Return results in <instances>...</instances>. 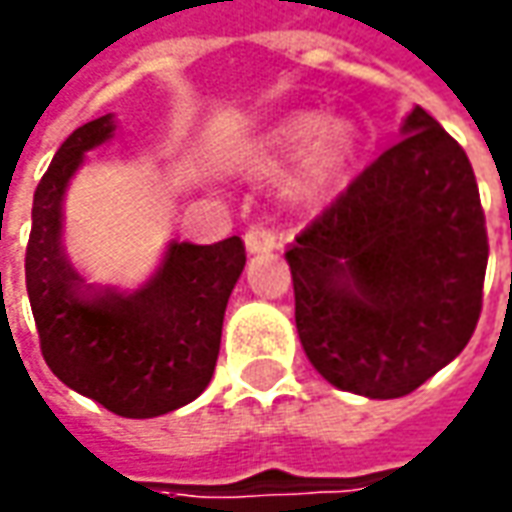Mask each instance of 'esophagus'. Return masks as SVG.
<instances>
[{
  "instance_id": "1",
  "label": "esophagus",
  "mask_w": 512,
  "mask_h": 512,
  "mask_svg": "<svg viewBox=\"0 0 512 512\" xmlns=\"http://www.w3.org/2000/svg\"><path fill=\"white\" fill-rule=\"evenodd\" d=\"M246 249L255 255V252H274V249H280V238H277V232L271 227H263V224H255V227L246 229Z\"/></svg>"
}]
</instances>
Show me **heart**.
<instances>
[{"label": "heart", "mask_w": 512, "mask_h": 512, "mask_svg": "<svg viewBox=\"0 0 512 512\" xmlns=\"http://www.w3.org/2000/svg\"><path fill=\"white\" fill-rule=\"evenodd\" d=\"M356 148V128L347 120H325L319 111H300L285 117L257 139L249 154V168H277L302 156L300 173L291 184L294 196H314L344 168Z\"/></svg>", "instance_id": "1"}]
</instances>
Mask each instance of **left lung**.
I'll use <instances>...</instances> for the list:
<instances>
[{"label":"left lung","instance_id":"obj_1","mask_svg":"<svg viewBox=\"0 0 512 512\" xmlns=\"http://www.w3.org/2000/svg\"><path fill=\"white\" fill-rule=\"evenodd\" d=\"M288 246L305 353L333 387L415 392L471 342L488 229L462 145L420 106Z\"/></svg>","mask_w":512,"mask_h":512}]
</instances>
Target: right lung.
<instances>
[{
	"label": "right lung",
	"mask_w": 512,
	"mask_h": 512,
	"mask_svg": "<svg viewBox=\"0 0 512 512\" xmlns=\"http://www.w3.org/2000/svg\"><path fill=\"white\" fill-rule=\"evenodd\" d=\"M111 131V114L97 117L52 156L33 196L24 280L52 373L114 415L156 417L210 384L246 249L238 235L210 246L170 243L159 271L131 297L89 294L61 246V201L83 151Z\"/></svg>",
	"instance_id": "1"
}]
</instances>
